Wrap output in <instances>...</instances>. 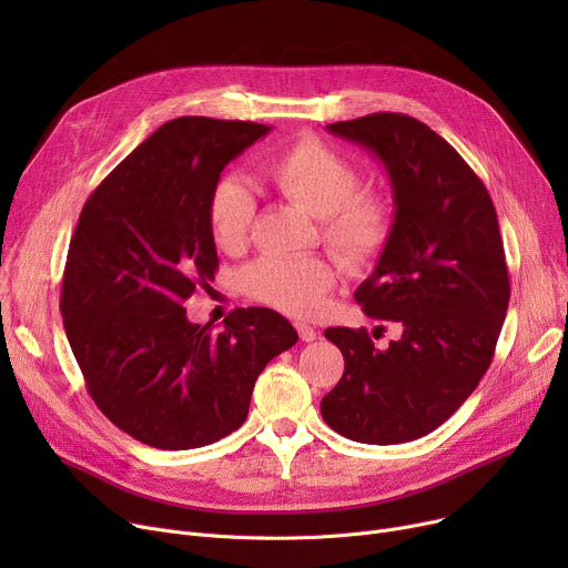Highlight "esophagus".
Listing matches in <instances>:
<instances>
[{
	"label": "esophagus",
	"mask_w": 568,
	"mask_h": 568,
	"mask_svg": "<svg viewBox=\"0 0 568 568\" xmlns=\"http://www.w3.org/2000/svg\"><path fill=\"white\" fill-rule=\"evenodd\" d=\"M294 326H296V332H300V338H302L304 343H311V341H315V338H317V332L313 329L311 324H306V322H296Z\"/></svg>",
	"instance_id": "obj_1"
}]
</instances>
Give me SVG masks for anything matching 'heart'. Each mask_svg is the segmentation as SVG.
I'll list each match as a JSON object with an SVG mask.
<instances>
[{"instance_id":"b5f03b06","label":"heart","mask_w":568,"mask_h":568,"mask_svg":"<svg viewBox=\"0 0 568 568\" xmlns=\"http://www.w3.org/2000/svg\"><path fill=\"white\" fill-rule=\"evenodd\" d=\"M264 184L285 202L322 221V239L349 268L362 272L389 246L396 204L382 191H359L356 165L315 135H304L262 168ZM253 197L242 179L223 176L209 195L206 221L214 244L225 253L242 251ZM338 281V268L324 257H262L244 274L251 300L292 317H313Z\"/></svg>"}]
</instances>
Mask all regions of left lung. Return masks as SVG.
Wrapping results in <instances>:
<instances>
[{"label": "left lung", "mask_w": 568, "mask_h": 568, "mask_svg": "<svg viewBox=\"0 0 568 568\" xmlns=\"http://www.w3.org/2000/svg\"><path fill=\"white\" fill-rule=\"evenodd\" d=\"M326 129L389 172L396 227L354 300L403 336L377 349L366 329H326L345 371L320 412L354 442H412L449 419L493 362L511 296L497 212L481 179L419 119L375 112Z\"/></svg>", "instance_id": "8db88e82"}]
</instances>
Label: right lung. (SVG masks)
Wrapping results in <instances>:
<instances>
[{
	"label": "right lung",
	"instance_id": "1",
	"mask_svg": "<svg viewBox=\"0 0 568 568\" xmlns=\"http://www.w3.org/2000/svg\"><path fill=\"white\" fill-rule=\"evenodd\" d=\"M268 131L172 119L89 195L71 236L59 311L87 392L156 449H197L236 430L257 375L300 338L268 308H234L223 329L191 324L184 308L219 268L209 195Z\"/></svg>",
	"mask_w": 568,
	"mask_h": 568
}]
</instances>
